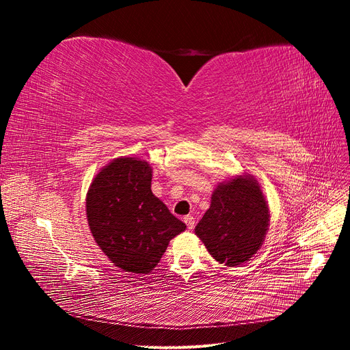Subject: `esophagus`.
Returning a JSON list of instances; mask_svg holds the SVG:
<instances>
[{
	"label": "esophagus",
	"instance_id": "esophagus-1",
	"mask_svg": "<svg viewBox=\"0 0 350 350\" xmlns=\"http://www.w3.org/2000/svg\"><path fill=\"white\" fill-rule=\"evenodd\" d=\"M184 221H185V225H187L188 229H194V226H196V219H194L193 216H185V217H184Z\"/></svg>",
	"mask_w": 350,
	"mask_h": 350
}]
</instances>
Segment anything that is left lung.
I'll return each instance as SVG.
<instances>
[{
  "instance_id": "1",
  "label": "left lung",
  "mask_w": 350,
  "mask_h": 350,
  "mask_svg": "<svg viewBox=\"0 0 350 350\" xmlns=\"http://www.w3.org/2000/svg\"><path fill=\"white\" fill-rule=\"evenodd\" d=\"M269 221V206L258 183L251 175H239L217 185L196 235L215 260L234 267L260 250Z\"/></svg>"
}]
</instances>
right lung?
<instances>
[{
    "instance_id": "right-lung-1",
    "label": "right lung",
    "mask_w": 350,
    "mask_h": 350,
    "mask_svg": "<svg viewBox=\"0 0 350 350\" xmlns=\"http://www.w3.org/2000/svg\"><path fill=\"white\" fill-rule=\"evenodd\" d=\"M152 166L137 157H118L94 176L86 197L92 235L113 266L150 273L167 243L185 230L152 193Z\"/></svg>"
}]
</instances>
